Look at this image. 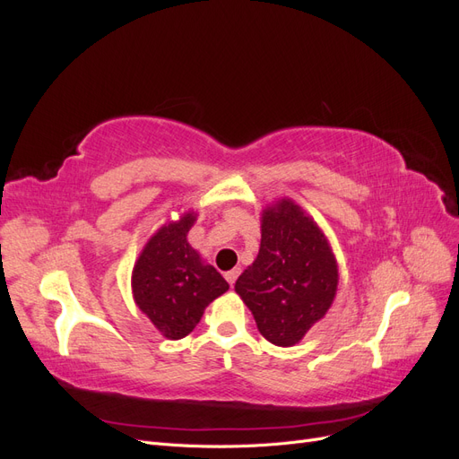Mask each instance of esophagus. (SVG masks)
I'll return each mask as SVG.
<instances>
[{"label":"esophagus","mask_w":459,"mask_h":459,"mask_svg":"<svg viewBox=\"0 0 459 459\" xmlns=\"http://www.w3.org/2000/svg\"><path fill=\"white\" fill-rule=\"evenodd\" d=\"M239 273H241V270H239V268H233V270L226 272V280H228V283H230V285H233L235 281H238Z\"/></svg>","instance_id":"1"}]
</instances>
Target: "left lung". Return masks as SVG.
<instances>
[{"instance_id":"left-lung-1","label":"left lung","mask_w":459,"mask_h":459,"mask_svg":"<svg viewBox=\"0 0 459 459\" xmlns=\"http://www.w3.org/2000/svg\"><path fill=\"white\" fill-rule=\"evenodd\" d=\"M337 283L335 256L316 221L287 199L266 208L258 256L235 281L264 339L299 342L329 310Z\"/></svg>"}]
</instances>
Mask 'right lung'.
<instances>
[{
  "label": "right lung",
  "instance_id": "1",
  "mask_svg": "<svg viewBox=\"0 0 459 459\" xmlns=\"http://www.w3.org/2000/svg\"><path fill=\"white\" fill-rule=\"evenodd\" d=\"M195 214L162 226L137 258L132 290L137 307L164 337L182 339L197 327L204 308L230 289L187 243Z\"/></svg>",
  "mask_w": 459,
  "mask_h": 459
}]
</instances>
